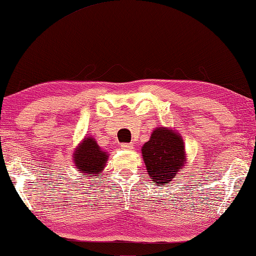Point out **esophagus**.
Masks as SVG:
<instances>
[{"label":"esophagus","mask_w":256,"mask_h":256,"mask_svg":"<svg viewBox=\"0 0 256 256\" xmlns=\"http://www.w3.org/2000/svg\"><path fill=\"white\" fill-rule=\"evenodd\" d=\"M121 148H122L124 150H132L134 145L132 143H122L121 144Z\"/></svg>","instance_id":"34e87169"}]
</instances>
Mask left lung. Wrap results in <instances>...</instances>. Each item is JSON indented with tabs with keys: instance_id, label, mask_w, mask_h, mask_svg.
<instances>
[{
	"instance_id": "1",
	"label": "left lung",
	"mask_w": 256,
	"mask_h": 256,
	"mask_svg": "<svg viewBox=\"0 0 256 256\" xmlns=\"http://www.w3.org/2000/svg\"><path fill=\"white\" fill-rule=\"evenodd\" d=\"M146 170L154 184L169 185L186 164L185 143L178 132L166 127L156 128L142 148Z\"/></svg>"
}]
</instances>
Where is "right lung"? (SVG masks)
Masks as SVG:
<instances>
[{"label":"right lung","mask_w":256,"mask_h":256,"mask_svg":"<svg viewBox=\"0 0 256 256\" xmlns=\"http://www.w3.org/2000/svg\"><path fill=\"white\" fill-rule=\"evenodd\" d=\"M108 154L102 150L93 137H85L74 152V162L85 177L98 176L106 164ZM96 178V177H95Z\"/></svg>","instance_id":"add662e5"}]
</instances>
